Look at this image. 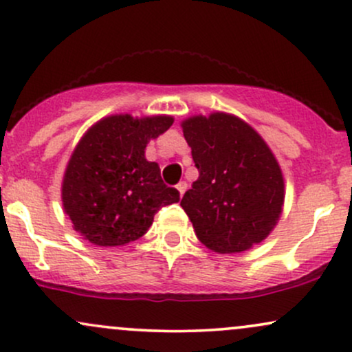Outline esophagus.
Returning <instances> with one entry per match:
<instances>
[{
    "label": "esophagus",
    "mask_w": 352,
    "mask_h": 352,
    "mask_svg": "<svg viewBox=\"0 0 352 352\" xmlns=\"http://www.w3.org/2000/svg\"><path fill=\"white\" fill-rule=\"evenodd\" d=\"M177 190H179L180 197H184L185 190H187V184H185V182H180V184H179V185H177Z\"/></svg>",
    "instance_id": "obj_1"
}]
</instances>
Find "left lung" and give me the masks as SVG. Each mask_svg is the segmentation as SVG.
Returning <instances> with one entry per match:
<instances>
[{
    "instance_id": "8db88e82",
    "label": "left lung",
    "mask_w": 352,
    "mask_h": 352,
    "mask_svg": "<svg viewBox=\"0 0 352 352\" xmlns=\"http://www.w3.org/2000/svg\"><path fill=\"white\" fill-rule=\"evenodd\" d=\"M199 179L180 205L197 238L215 253L261 243L278 223L285 182L260 134L235 116L215 112L182 122Z\"/></svg>"
}]
</instances>
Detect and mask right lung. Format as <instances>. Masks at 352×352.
I'll use <instances>...</instances> for the list:
<instances>
[{
    "label": "right lung",
    "mask_w": 352,
    "mask_h": 352,
    "mask_svg": "<svg viewBox=\"0 0 352 352\" xmlns=\"http://www.w3.org/2000/svg\"><path fill=\"white\" fill-rule=\"evenodd\" d=\"M172 124L170 116H111L79 140L64 173L63 205L87 241L131 243L147 232L160 208L180 200L179 190L164 184L159 165L145 159L148 140Z\"/></svg>",
    "instance_id": "obj_1"
}]
</instances>
